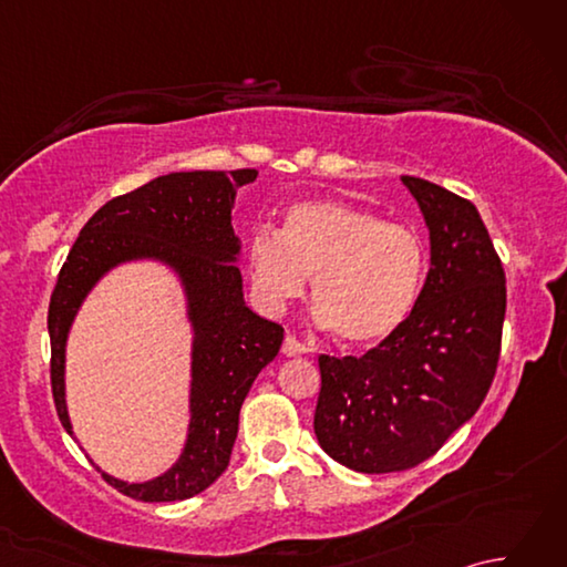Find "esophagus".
I'll return each instance as SVG.
<instances>
[{
    "label": "esophagus",
    "instance_id": "esophagus-1",
    "mask_svg": "<svg viewBox=\"0 0 567 567\" xmlns=\"http://www.w3.org/2000/svg\"><path fill=\"white\" fill-rule=\"evenodd\" d=\"M309 351V348L299 341V339H295L292 333H287L285 336V341H282V353L287 355V358H295V355H305Z\"/></svg>",
    "mask_w": 567,
    "mask_h": 567
}]
</instances>
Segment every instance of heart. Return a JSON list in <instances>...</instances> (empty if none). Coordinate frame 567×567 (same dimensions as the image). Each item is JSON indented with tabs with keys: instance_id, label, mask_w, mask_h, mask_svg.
Returning <instances> with one entry per match:
<instances>
[{
	"instance_id": "1",
	"label": "heart",
	"mask_w": 567,
	"mask_h": 567,
	"mask_svg": "<svg viewBox=\"0 0 567 567\" xmlns=\"http://www.w3.org/2000/svg\"><path fill=\"white\" fill-rule=\"evenodd\" d=\"M252 287L270 309L302 297L307 277L317 321L348 346H378L412 315L424 280V244L402 224L343 202H305L282 234L250 236Z\"/></svg>"
}]
</instances>
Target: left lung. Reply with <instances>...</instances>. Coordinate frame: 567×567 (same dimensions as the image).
<instances>
[{"instance_id": "1", "label": "left lung", "mask_w": 567, "mask_h": 567, "mask_svg": "<svg viewBox=\"0 0 567 567\" xmlns=\"http://www.w3.org/2000/svg\"><path fill=\"white\" fill-rule=\"evenodd\" d=\"M431 236L412 315L360 358L319 355V445L355 473L429 461L473 416L495 380L507 311L504 268L475 204L404 175Z\"/></svg>"}]
</instances>
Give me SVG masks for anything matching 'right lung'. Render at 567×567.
<instances>
[{"label":"right lung","mask_w":567,"mask_h":567,"mask_svg":"<svg viewBox=\"0 0 567 567\" xmlns=\"http://www.w3.org/2000/svg\"><path fill=\"white\" fill-rule=\"evenodd\" d=\"M258 171H195L155 177L94 212L72 244L48 307L51 390L60 424L70 431L63 365L72 317L112 265L153 256L183 275L195 323L192 353V421L179 461L143 485L102 477L138 502H179L199 495L219 477L238 433V412L258 372L282 346L280 323L260 319L244 305L236 268L238 238L231 228L236 192Z\"/></svg>","instance_id":"obj_1"}]
</instances>
